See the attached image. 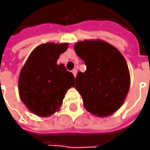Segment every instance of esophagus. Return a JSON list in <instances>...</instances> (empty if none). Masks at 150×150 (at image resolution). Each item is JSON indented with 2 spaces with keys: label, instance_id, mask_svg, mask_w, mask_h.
I'll return each instance as SVG.
<instances>
[{
  "label": "esophagus",
  "instance_id": "1",
  "mask_svg": "<svg viewBox=\"0 0 150 150\" xmlns=\"http://www.w3.org/2000/svg\"><path fill=\"white\" fill-rule=\"evenodd\" d=\"M72 74H73V76L76 78V76H77V70H76V69H73V70L72 71Z\"/></svg>",
  "mask_w": 150,
  "mask_h": 150
}]
</instances>
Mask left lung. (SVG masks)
I'll use <instances>...</instances> for the list:
<instances>
[{"label":"left lung","instance_id":"obj_1","mask_svg":"<svg viewBox=\"0 0 150 150\" xmlns=\"http://www.w3.org/2000/svg\"><path fill=\"white\" fill-rule=\"evenodd\" d=\"M87 69L78 72L75 88L87 111L99 118L113 114L124 104L130 87L127 62L115 47L101 39L79 41L74 45Z\"/></svg>","mask_w":150,"mask_h":150}]
</instances>
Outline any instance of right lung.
Returning a JSON list of instances; mask_svg holds the SVG:
<instances>
[{
    "label": "right lung",
    "mask_w": 150,
    "mask_h": 150,
    "mask_svg": "<svg viewBox=\"0 0 150 150\" xmlns=\"http://www.w3.org/2000/svg\"><path fill=\"white\" fill-rule=\"evenodd\" d=\"M67 48V42L41 44L33 49L21 70V100L37 116L47 118L58 112L67 91L75 87L73 74L63 64L57 63Z\"/></svg>",
    "instance_id": "right-lung-1"
}]
</instances>
